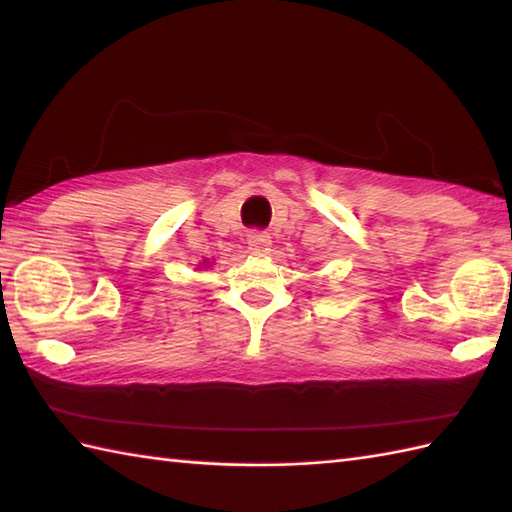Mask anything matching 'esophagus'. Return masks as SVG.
Instances as JSON below:
<instances>
[{"label": "esophagus", "mask_w": 512, "mask_h": 512, "mask_svg": "<svg viewBox=\"0 0 512 512\" xmlns=\"http://www.w3.org/2000/svg\"><path fill=\"white\" fill-rule=\"evenodd\" d=\"M246 244H248V250H250V253H253V255H266L268 250H270V246H273V239H270L268 233L255 231V233L248 235Z\"/></svg>", "instance_id": "esophagus-1"}]
</instances>
